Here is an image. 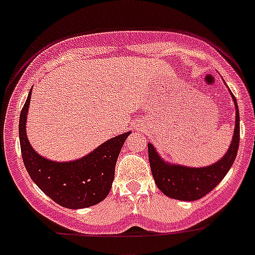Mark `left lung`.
I'll return each instance as SVG.
<instances>
[{
	"label": "left lung",
	"instance_id": "8db88e82",
	"mask_svg": "<svg viewBox=\"0 0 255 255\" xmlns=\"http://www.w3.org/2000/svg\"><path fill=\"white\" fill-rule=\"evenodd\" d=\"M229 90V89H228ZM235 106V126L232 142L227 152L214 164L202 168L184 166L166 161L157 152L154 145L147 142L151 174L157 188L166 196L184 202H194L213 190L224 179L237 157L239 147V109L237 99L229 90Z\"/></svg>",
	"mask_w": 255,
	"mask_h": 255
}]
</instances>
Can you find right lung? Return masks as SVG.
Masks as SVG:
<instances>
[{"label":"right lung","mask_w":255,"mask_h":255,"mask_svg":"<svg viewBox=\"0 0 255 255\" xmlns=\"http://www.w3.org/2000/svg\"><path fill=\"white\" fill-rule=\"evenodd\" d=\"M31 91L20 114L18 134L23 164L33 183L55 203L69 209L99 204L108 196L115 165L124 142L131 131L111 137L80 159L55 161L35 151L26 134Z\"/></svg>","instance_id":"add662e5"}]
</instances>
